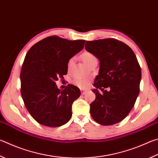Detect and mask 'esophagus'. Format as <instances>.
I'll return each mask as SVG.
<instances>
[{
    "label": "esophagus",
    "instance_id": "1",
    "mask_svg": "<svg viewBox=\"0 0 158 158\" xmlns=\"http://www.w3.org/2000/svg\"><path fill=\"white\" fill-rule=\"evenodd\" d=\"M81 94H85V93H86V91L84 90H81Z\"/></svg>",
    "mask_w": 158,
    "mask_h": 158
}]
</instances>
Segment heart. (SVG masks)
Returning <instances> with one entry per match:
<instances>
[{"label":"heart","instance_id":"b5f03b06","mask_svg":"<svg viewBox=\"0 0 158 158\" xmlns=\"http://www.w3.org/2000/svg\"><path fill=\"white\" fill-rule=\"evenodd\" d=\"M81 56L85 64H86L88 65H90V64H92L93 61H97V57L94 56L93 53L87 51L83 52L81 54ZM75 61H76L75 56H72L69 59H68V61L67 62V69L68 71L71 70L72 68H73V67L74 65V63H75ZM90 79H88L87 78H83V77H77V78H75L73 80V84L75 85H77V87L82 89L87 88L89 86V85H90Z\"/></svg>","mask_w":158,"mask_h":158}]
</instances>
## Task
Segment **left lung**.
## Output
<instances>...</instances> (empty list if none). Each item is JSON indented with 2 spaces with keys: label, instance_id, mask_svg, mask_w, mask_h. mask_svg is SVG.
I'll use <instances>...</instances> for the list:
<instances>
[{
  "label": "left lung",
  "instance_id": "obj_1",
  "mask_svg": "<svg viewBox=\"0 0 158 158\" xmlns=\"http://www.w3.org/2000/svg\"><path fill=\"white\" fill-rule=\"evenodd\" d=\"M85 48L100 61L93 90L96 98L90 104L91 116L103 126L119 123L133 108L139 93L142 73L135 54L124 43L112 38L86 41Z\"/></svg>",
  "mask_w": 158,
  "mask_h": 158
}]
</instances>
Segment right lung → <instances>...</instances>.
Returning a JSON list of instances; mask_svg holds the SVG:
<instances>
[{
    "mask_svg": "<svg viewBox=\"0 0 158 158\" xmlns=\"http://www.w3.org/2000/svg\"><path fill=\"white\" fill-rule=\"evenodd\" d=\"M85 42L51 36L27 52L20 75L21 93L27 110L39 124L58 127L70 119L72 105L81 93L71 84L61 90L55 81L67 74L68 59L84 48Z\"/></svg>",
    "mask_w": 158,
    "mask_h": 158,
    "instance_id": "right-lung-1",
    "label": "right lung"
}]
</instances>
